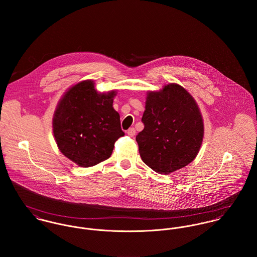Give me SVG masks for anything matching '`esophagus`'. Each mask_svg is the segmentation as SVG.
Returning a JSON list of instances; mask_svg holds the SVG:
<instances>
[{"mask_svg":"<svg viewBox=\"0 0 257 257\" xmlns=\"http://www.w3.org/2000/svg\"><path fill=\"white\" fill-rule=\"evenodd\" d=\"M131 138H134L135 135H136V130L135 127H131L130 130H127V133H126Z\"/></svg>","mask_w":257,"mask_h":257,"instance_id":"1","label":"esophagus"}]
</instances>
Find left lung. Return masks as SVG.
I'll return each instance as SVG.
<instances>
[{
    "mask_svg": "<svg viewBox=\"0 0 257 257\" xmlns=\"http://www.w3.org/2000/svg\"><path fill=\"white\" fill-rule=\"evenodd\" d=\"M136 141L143 161L157 173L183 168L197 156L204 136L200 110L181 86L169 84L149 92Z\"/></svg>",
    "mask_w": 257,
    "mask_h": 257,
    "instance_id": "8db88e82",
    "label": "left lung"
}]
</instances>
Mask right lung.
Returning <instances> with one entry per match:
<instances>
[{"mask_svg":"<svg viewBox=\"0 0 257 257\" xmlns=\"http://www.w3.org/2000/svg\"><path fill=\"white\" fill-rule=\"evenodd\" d=\"M115 92L98 94L91 80L78 83L61 99L53 117V134L60 151L82 167L94 166L111 155L124 133L112 108Z\"/></svg>","mask_w":257,"mask_h":257,"instance_id":"1","label":"right lung"}]
</instances>
